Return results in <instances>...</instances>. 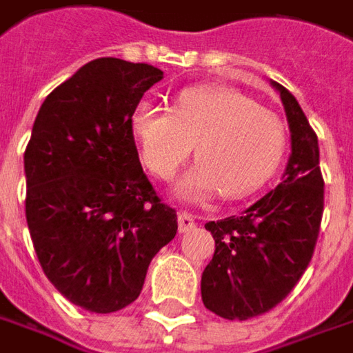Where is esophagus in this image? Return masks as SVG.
<instances>
[{
	"label": "esophagus",
	"instance_id": "obj_1",
	"mask_svg": "<svg viewBox=\"0 0 353 353\" xmlns=\"http://www.w3.org/2000/svg\"><path fill=\"white\" fill-rule=\"evenodd\" d=\"M194 227H196V217L188 212H181L179 214V231L186 233V231H192Z\"/></svg>",
	"mask_w": 353,
	"mask_h": 353
}]
</instances>
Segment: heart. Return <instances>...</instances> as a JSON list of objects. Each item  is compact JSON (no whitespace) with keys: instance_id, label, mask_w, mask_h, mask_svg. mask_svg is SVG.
<instances>
[{"instance_id":"1","label":"heart","mask_w":353,"mask_h":353,"mask_svg":"<svg viewBox=\"0 0 353 353\" xmlns=\"http://www.w3.org/2000/svg\"><path fill=\"white\" fill-rule=\"evenodd\" d=\"M130 130L141 161L159 179L172 176L196 143L198 161L174 186L186 200L254 192L276 171L285 148L278 116L219 85L184 89L172 110L141 101L132 108Z\"/></svg>"}]
</instances>
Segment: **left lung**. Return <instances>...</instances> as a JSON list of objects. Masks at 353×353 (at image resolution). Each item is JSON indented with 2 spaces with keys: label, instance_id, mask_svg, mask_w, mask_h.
Instances as JSON below:
<instances>
[{
  "label": "left lung",
  "instance_id": "1",
  "mask_svg": "<svg viewBox=\"0 0 353 353\" xmlns=\"http://www.w3.org/2000/svg\"><path fill=\"white\" fill-rule=\"evenodd\" d=\"M272 85L292 132L281 182L241 215L205 223L215 252L202 274V301L229 321L268 313L288 297L313 259L325 210L316 134L295 97Z\"/></svg>",
  "mask_w": 353,
  "mask_h": 353
}]
</instances>
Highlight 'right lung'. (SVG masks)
<instances>
[{"mask_svg":"<svg viewBox=\"0 0 353 353\" xmlns=\"http://www.w3.org/2000/svg\"><path fill=\"white\" fill-rule=\"evenodd\" d=\"M161 79L148 63H85L46 97L25 149V212L40 266L91 313L136 301L149 262L179 229L130 130L132 108Z\"/></svg>","mask_w":353,"mask_h":353,"instance_id":"right-lung-1","label":"right lung"}]
</instances>
